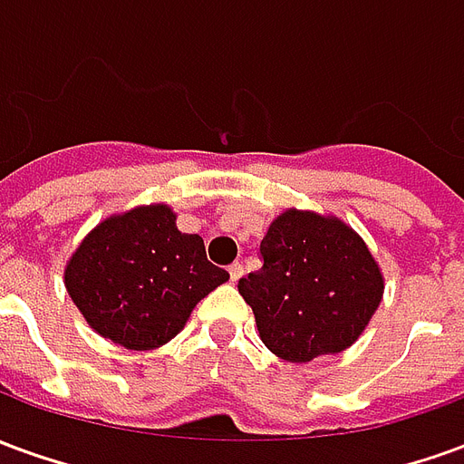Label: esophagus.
I'll return each instance as SVG.
<instances>
[{
    "label": "esophagus",
    "mask_w": 464,
    "mask_h": 464,
    "mask_svg": "<svg viewBox=\"0 0 464 464\" xmlns=\"http://www.w3.org/2000/svg\"><path fill=\"white\" fill-rule=\"evenodd\" d=\"M228 273H231V281L236 283L243 276V266L241 263H233V266H228Z\"/></svg>",
    "instance_id": "esophagus-1"
}]
</instances>
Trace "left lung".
Returning a JSON list of instances; mask_svg holds the SVG:
<instances>
[{"label": "left lung", "instance_id": "left-lung-1", "mask_svg": "<svg viewBox=\"0 0 464 464\" xmlns=\"http://www.w3.org/2000/svg\"><path fill=\"white\" fill-rule=\"evenodd\" d=\"M261 256L238 293L263 345L288 362L350 348L382 301L385 278L368 243L331 213L285 208L268 226Z\"/></svg>", "mask_w": 464, "mask_h": 464}]
</instances>
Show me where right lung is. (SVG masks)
<instances>
[{
  "label": "right lung",
  "instance_id": "right-lung-1",
  "mask_svg": "<svg viewBox=\"0 0 464 464\" xmlns=\"http://www.w3.org/2000/svg\"><path fill=\"white\" fill-rule=\"evenodd\" d=\"M228 271L206 258L203 238L181 233L169 203L133 206L86 233L64 268L84 321L106 341L156 350L176 338Z\"/></svg>",
  "mask_w": 464,
  "mask_h": 464
}]
</instances>
